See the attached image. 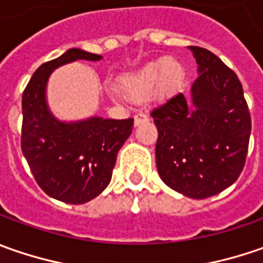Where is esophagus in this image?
I'll return each mask as SVG.
<instances>
[{
	"mask_svg": "<svg viewBox=\"0 0 263 263\" xmlns=\"http://www.w3.org/2000/svg\"><path fill=\"white\" fill-rule=\"evenodd\" d=\"M146 121H149V117L146 116V114H136L135 116V126H139V124H142V123H146Z\"/></svg>",
	"mask_w": 263,
	"mask_h": 263,
	"instance_id": "esophagus-1",
	"label": "esophagus"
}]
</instances>
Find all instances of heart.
<instances>
[{
  "label": "heart",
  "instance_id": "heart-1",
  "mask_svg": "<svg viewBox=\"0 0 263 263\" xmlns=\"http://www.w3.org/2000/svg\"><path fill=\"white\" fill-rule=\"evenodd\" d=\"M183 67L174 58L149 63L136 71L126 74L120 80L121 92L130 99H143L154 90L158 95H165L180 83Z\"/></svg>",
  "mask_w": 263,
  "mask_h": 263
}]
</instances>
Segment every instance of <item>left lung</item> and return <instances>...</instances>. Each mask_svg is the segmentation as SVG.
<instances>
[{
    "label": "left lung",
    "instance_id": "obj_1",
    "mask_svg": "<svg viewBox=\"0 0 263 263\" xmlns=\"http://www.w3.org/2000/svg\"><path fill=\"white\" fill-rule=\"evenodd\" d=\"M199 76L192 104L174 93L151 112L158 128V174L168 187L205 199L230 187L241 174L252 120L237 74L215 54L189 46Z\"/></svg>",
    "mask_w": 263,
    "mask_h": 263
}]
</instances>
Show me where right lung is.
<instances>
[{"instance_id": "right-lung-1", "label": "right lung", "mask_w": 263, "mask_h": 263, "mask_svg": "<svg viewBox=\"0 0 263 263\" xmlns=\"http://www.w3.org/2000/svg\"><path fill=\"white\" fill-rule=\"evenodd\" d=\"M102 57L71 48L33 73L22 96V151L36 183L48 196L80 205L101 195L111 181L118 151L132 135L133 118L90 117L64 123L51 114L46 83L57 67Z\"/></svg>"}]
</instances>
